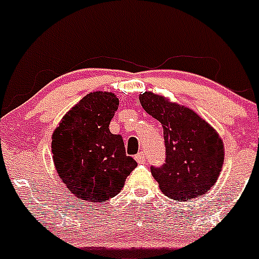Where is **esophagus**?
Here are the masks:
<instances>
[{
	"label": "esophagus",
	"instance_id": "34e87169",
	"mask_svg": "<svg viewBox=\"0 0 259 259\" xmlns=\"http://www.w3.org/2000/svg\"><path fill=\"white\" fill-rule=\"evenodd\" d=\"M135 159L137 160V163L144 164V163H146V154H144L143 152H140L137 155H136Z\"/></svg>",
	"mask_w": 259,
	"mask_h": 259
}]
</instances>
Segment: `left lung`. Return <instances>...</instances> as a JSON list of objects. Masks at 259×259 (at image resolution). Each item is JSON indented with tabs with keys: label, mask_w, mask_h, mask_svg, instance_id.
Wrapping results in <instances>:
<instances>
[{
	"label": "left lung",
	"mask_w": 259,
	"mask_h": 259,
	"mask_svg": "<svg viewBox=\"0 0 259 259\" xmlns=\"http://www.w3.org/2000/svg\"><path fill=\"white\" fill-rule=\"evenodd\" d=\"M142 107L162 123L165 163L151 171L165 196L186 201L205 195L218 182L224 164V142L191 108L146 91Z\"/></svg>",
	"instance_id": "8db88e82"
}]
</instances>
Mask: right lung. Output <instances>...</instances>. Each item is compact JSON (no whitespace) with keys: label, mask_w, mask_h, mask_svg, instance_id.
<instances>
[{"label":"right lung","mask_w":259,"mask_h":259,"mask_svg":"<svg viewBox=\"0 0 259 259\" xmlns=\"http://www.w3.org/2000/svg\"><path fill=\"white\" fill-rule=\"evenodd\" d=\"M115 94L95 91L66 112L52 136L55 169L69 193L89 202L106 201L137 166L121 135L110 132L118 108Z\"/></svg>","instance_id":"add662e5"}]
</instances>
